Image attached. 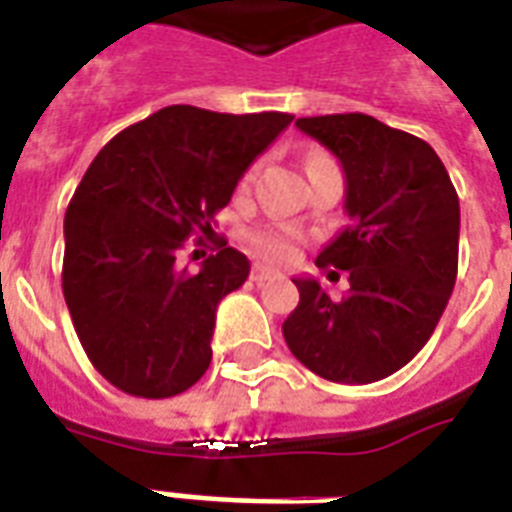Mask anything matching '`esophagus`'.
I'll use <instances>...</instances> for the list:
<instances>
[{"mask_svg": "<svg viewBox=\"0 0 512 512\" xmlns=\"http://www.w3.org/2000/svg\"><path fill=\"white\" fill-rule=\"evenodd\" d=\"M252 282H268V279H276V271L266 266H252Z\"/></svg>", "mask_w": 512, "mask_h": 512, "instance_id": "obj_1", "label": "esophagus"}]
</instances>
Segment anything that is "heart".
<instances>
[{
	"instance_id": "heart-1",
	"label": "heart",
	"mask_w": 512,
	"mask_h": 512,
	"mask_svg": "<svg viewBox=\"0 0 512 512\" xmlns=\"http://www.w3.org/2000/svg\"><path fill=\"white\" fill-rule=\"evenodd\" d=\"M317 157H312V160H317ZM298 241H301V236L293 227H263V230H255L249 238V244L257 255L266 257L271 263H290L298 255Z\"/></svg>"
}]
</instances>
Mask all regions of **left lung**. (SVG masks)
<instances>
[{"instance_id":"8db88e82","label":"left lung","mask_w":512,"mask_h":512,"mask_svg":"<svg viewBox=\"0 0 512 512\" xmlns=\"http://www.w3.org/2000/svg\"><path fill=\"white\" fill-rule=\"evenodd\" d=\"M342 162L350 225L317 255L347 271L350 290L331 298L295 279L301 301L282 325L285 342L323 380L363 385L399 372L429 342L458 271V195L426 140L366 113L298 119ZM331 271V279H339Z\"/></svg>"}]
</instances>
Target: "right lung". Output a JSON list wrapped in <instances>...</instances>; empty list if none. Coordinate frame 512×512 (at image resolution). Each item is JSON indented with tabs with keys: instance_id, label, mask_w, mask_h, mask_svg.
Listing matches in <instances>:
<instances>
[{
	"instance_id": "1",
	"label": "right lung",
	"mask_w": 512,
	"mask_h": 512,
	"mask_svg": "<svg viewBox=\"0 0 512 512\" xmlns=\"http://www.w3.org/2000/svg\"><path fill=\"white\" fill-rule=\"evenodd\" d=\"M290 113L168 105L108 140L64 214L62 290L97 372L138 399L179 396L206 374L217 306L249 260L219 241L200 271L179 268ZM203 244V238H198Z\"/></svg>"
}]
</instances>
